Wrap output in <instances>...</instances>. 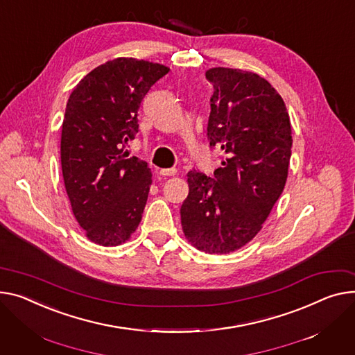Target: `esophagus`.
<instances>
[{"label": "esophagus", "mask_w": 355, "mask_h": 355, "mask_svg": "<svg viewBox=\"0 0 355 355\" xmlns=\"http://www.w3.org/2000/svg\"><path fill=\"white\" fill-rule=\"evenodd\" d=\"M159 174L164 177H173L177 174V170L175 168H164L159 171Z\"/></svg>", "instance_id": "1"}]
</instances>
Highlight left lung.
<instances>
[{
  "instance_id": "8db88e82",
  "label": "left lung",
  "mask_w": 355,
  "mask_h": 355,
  "mask_svg": "<svg viewBox=\"0 0 355 355\" xmlns=\"http://www.w3.org/2000/svg\"><path fill=\"white\" fill-rule=\"evenodd\" d=\"M214 87L207 134L225 153L214 180L187 174L181 205L185 239L208 254H228L248 244L263 228L288 177L291 121L277 89L240 68H209Z\"/></svg>"
}]
</instances>
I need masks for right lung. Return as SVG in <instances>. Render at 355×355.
Instances as JSON below:
<instances>
[{"instance_id": "obj_1", "label": "right lung", "mask_w": 355, "mask_h": 355, "mask_svg": "<svg viewBox=\"0 0 355 355\" xmlns=\"http://www.w3.org/2000/svg\"><path fill=\"white\" fill-rule=\"evenodd\" d=\"M168 67L120 57L94 68L71 92L61 131V168L73 214L85 237L124 244L143 218L153 174L124 146L138 131L137 112Z\"/></svg>"}]
</instances>
